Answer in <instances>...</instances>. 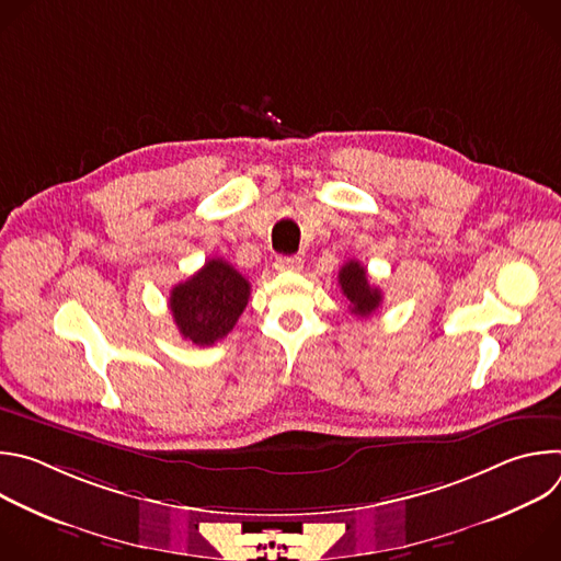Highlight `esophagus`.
<instances>
[{
    "label": "esophagus",
    "mask_w": 561,
    "mask_h": 561,
    "mask_svg": "<svg viewBox=\"0 0 561 561\" xmlns=\"http://www.w3.org/2000/svg\"><path fill=\"white\" fill-rule=\"evenodd\" d=\"M275 268L277 271H288V273H299L304 268V260L297 257V255H290V257L282 255V257L275 260Z\"/></svg>",
    "instance_id": "1"
}]
</instances>
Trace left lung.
<instances>
[{
    "instance_id": "1",
    "label": "left lung",
    "mask_w": 561,
    "mask_h": 561,
    "mask_svg": "<svg viewBox=\"0 0 561 561\" xmlns=\"http://www.w3.org/2000/svg\"><path fill=\"white\" fill-rule=\"evenodd\" d=\"M337 279H340L344 297L351 301L348 308H351L353 314L368 317V314H373L379 308L381 290L368 282L366 268L357 260L346 262L342 266Z\"/></svg>"
}]
</instances>
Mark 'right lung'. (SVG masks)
Listing matches in <instances>:
<instances>
[{
	"label": "right lung",
	"mask_w": 561,
	"mask_h": 561,
	"mask_svg": "<svg viewBox=\"0 0 561 561\" xmlns=\"http://www.w3.org/2000/svg\"><path fill=\"white\" fill-rule=\"evenodd\" d=\"M251 282L224 260H208L193 277L171 290V312L180 335L197 346L226 337L244 312Z\"/></svg>",
	"instance_id": "right-lung-1"
}]
</instances>
